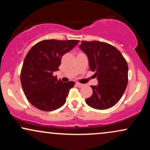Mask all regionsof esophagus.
Listing matches in <instances>:
<instances>
[{"label": "esophagus", "instance_id": "esophagus-1", "mask_svg": "<svg viewBox=\"0 0 150 150\" xmlns=\"http://www.w3.org/2000/svg\"><path fill=\"white\" fill-rule=\"evenodd\" d=\"M76 85H77V87H83V86H84L83 84L79 83V82H77Z\"/></svg>", "mask_w": 150, "mask_h": 150}]
</instances>
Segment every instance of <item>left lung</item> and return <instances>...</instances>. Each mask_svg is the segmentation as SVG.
Returning a JSON list of instances; mask_svg holds the SVG:
<instances>
[{"instance_id":"obj_1","label":"left lung","mask_w":150,"mask_h":150,"mask_svg":"<svg viewBox=\"0 0 150 150\" xmlns=\"http://www.w3.org/2000/svg\"><path fill=\"white\" fill-rule=\"evenodd\" d=\"M80 48L87 54L89 70L95 72L97 86H91L93 94L86 103L96 109H107L116 105L123 96L128 82L126 60L116 47L106 42L82 41Z\"/></svg>"}]
</instances>
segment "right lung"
<instances>
[{"instance_id": "1", "label": "right lung", "mask_w": 150, "mask_h": 150, "mask_svg": "<svg viewBox=\"0 0 150 150\" xmlns=\"http://www.w3.org/2000/svg\"><path fill=\"white\" fill-rule=\"evenodd\" d=\"M78 42L75 39H46L37 43L27 53L22 67L20 81L27 100L34 107L51 111L65 104L75 82H61L53 73L58 70L62 56Z\"/></svg>"}]
</instances>
